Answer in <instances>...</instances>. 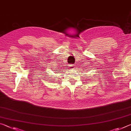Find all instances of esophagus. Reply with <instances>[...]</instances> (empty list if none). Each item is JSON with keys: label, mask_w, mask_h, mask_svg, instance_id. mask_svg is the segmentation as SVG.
<instances>
[{"label": "esophagus", "mask_w": 131, "mask_h": 131, "mask_svg": "<svg viewBox=\"0 0 131 131\" xmlns=\"http://www.w3.org/2000/svg\"><path fill=\"white\" fill-rule=\"evenodd\" d=\"M69 68L70 69H74V65H73V64H72V65H69Z\"/></svg>", "instance_id": "34e87169"}]
</instances>
